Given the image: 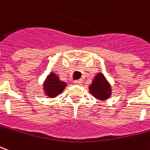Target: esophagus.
Here are the masks:
<instances>
[{
    "label": "esophagus",
    "mask_w": 150,
    "mask_h": 150,
    "mask_svg": "<svg viewBox=\"0 0 150 150\" xmlns=\"http://www.w3.org/2000/svg\"><path fill=\"white\" fill-rule=\"evenodd\" d=\"M75 84H78V85H80V84H82V80H80V79L75 80Z\"/></svg>",
    "instance_id": "esophagus-1"
}]
</instances>
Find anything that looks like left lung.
I'll list each match as a JSON object with an SVG mask.
<instances>
[{
    "label": "left lung",
    "instance_id": "obj_1",
    "mask_svg": "<svg viewBox=\"0 0 150 150\" xmlns=\"http://www.w3.org/2000/svg\"><path fill=\"white\" fill-rule=\"evenodd\" d=\"M89 91L97 99L105 100L111 95V86L102 73H97L89 86Z\"/></svg>",
    "mask_w": 150,
    "mask_h": 150
}]
</instances>
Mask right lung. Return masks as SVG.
Masks as SVG:
<instances>
[{
  "label": "right lung",
  "instance_id": "1",
  "mask_svg": "<svg viewBox=\"0 0 150 150\" xmlns=\"http://www.w3.org/2000/svg\"><path fill=\"white\" fill-rule=\"evenodd\" d=\"M44 91L49 97H55L63 92L67 83L59 79V77L53 72L47 76L44 83Z\"/></svg>",
  "mask_w": 150,
  "mask_h": 150
}]
</instances>
